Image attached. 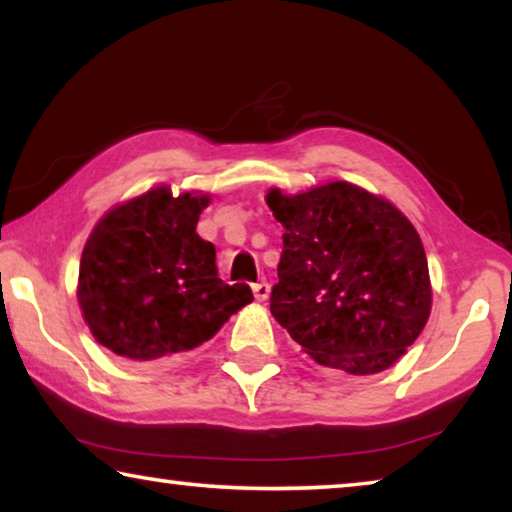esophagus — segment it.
Returning a JSON list of instances; mask_svg holds the SVG:
<instances>
[{"label":"esophagus","mask_w":512,"mask_h":512,"mask_svg":"<svg viewBox=\"0 0 512 512\" xmlns=\"http://www.w3.org/2000/svg\"><path fill=\"white\" fill-rule=\"evenodd\" d=\"M253 293H255L257 302H264L268 298V293H271V287H268L266 282H257V284H253Z\"/></svg>","instance_id":"obj_1"}]
</instances>
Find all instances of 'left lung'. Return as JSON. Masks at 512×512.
I'll return each mask as SVG.
<instances>
[{
	"label": "left lung",
	"instance_id": "1",
	"mask_svg": "<svg viewBox=\"0 0 512 512\" xmlns=\"http://www.w3.org/2000/svg\"><path fill=\"white\" fill-rule=\"evenodd\" d=\"M282 223L271 314L320 366L375 375L402 357L431 314V280L413 223L345 180L302 194L268 189Z\"/></svg>",
	"mask_w": 512,
	"mask_h": 512
}]
</instances>
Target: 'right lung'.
<instances>
[{
  "label": "right lung",
  "mask_w": 512,
  "mask_h": 512,
  "mask_svg": "<svg viewBox=\"0 0 512 512\" xmlns=\"http://www.w3.org/2000/svg\"><path fill=\"white\" fill-rule=\"evenodd\" d=\"M210 194L169 185L112 207L85 241L76 298L103 348L155 361L210 341L253 302L248 284H225L216 250L198 237Z\"/></svg>",
  "instance_id": "obj_1"
}]
</instances>
